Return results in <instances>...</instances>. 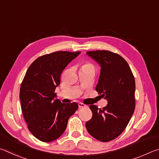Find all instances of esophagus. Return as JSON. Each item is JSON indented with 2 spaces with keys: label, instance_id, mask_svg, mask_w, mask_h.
Returning a JSON list of instances; mask_svg holds the SVG:
<instances>
[{
  "label": "esophagus",
  "instance_id": "obj_1",
  "mask_svg": "<svg viewBox=\"0 0 159 159\" xmlns=\"http://www.w3.org/2000/svg\"><path fill=\"white\" fill-rule=\"evenodd\" d=\"M79 108H84V107H86L87 106L83 103H79Z\"/></svg>",
  "mask_w": 159,
  "mask_h": 159
}]
</instances>
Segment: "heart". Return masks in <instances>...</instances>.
Wrapping results in <instances>:
<instances>
[{
  "instance_id": "heart-1",
  "label": "heart",
  "mask_w": 159,
  "mask_h": 159,
  "mask_svg": "<svg viewBox=\"0 0 159 159\" xmlns=\"http://www.w3.org/2000/svg\"><path fill=\"white\" fill-rule=\"evenodd\" d=\"M82 68H88V69H95V66L93 64H91L90 62H85L83 65L82 66Z\"/></svg>"
}]
</instances>
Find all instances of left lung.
<instances>
[{
    "instance_id": "1",
    "label": "left lung",
    "mask_w": 159,
    "mask_h": 159,
    "mask_svg": "<svg viewBox=\"0 0 159 159\" xmlns=\"http://www.w3.org/2000/svg\"><path fill=\"white\" fill-rule=\"evenodd\" d=\"M100 66L95 89L107 100V105L98 109L90 106L93 117L85 127L91 136L101 142H109L125 130L135 105V82L130 66L121 56L107 50L86 52Z\"/></svg>"
}]
</instances>
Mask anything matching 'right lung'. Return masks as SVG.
Instances as JSON below:
<instances>
[{"mask_svg":"<svg viewBox=\"0 0 159 159\" xmlns=\"http://www.w3.org/2000/svg\"><path fill=\"white\" fill-rule=\"evenodd\" d=\"M80 53L58 51L45 55L26 71L20 92L21 111L29 131L39 140L49 142L60 138L78 109L76 102H61L55 90L61 72Z\"/></svg>","mask_w":159,"mask_h":159,"instance_id":"right-lung-1","label":"right lung"}]
</instances>
